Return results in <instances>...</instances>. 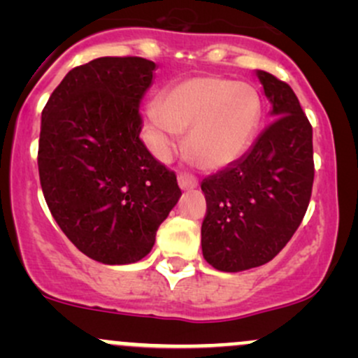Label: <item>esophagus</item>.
Listing matches in <instances>:
<instances>
[{
  "label": "esophagus",
  "mask_w": 358,
  "mask_h": 358,
  "mask_svg": "<svg viewBox=\"0 0 358 358\" xmlns=\"http://www.w3.org/2000/svg\"><path fill=\"white\" fill-rule=\"evenodd\" d=\"M178 185L182 190H192V188H195L196 185H199V180L195 178V176L188 175V173H180L178 175Z\"/></svg>",
  "instance_id": "obj_1"
}]
</instances>
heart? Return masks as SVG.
<instances>
[{
    "mask_svg": "<svg viewBox=\"0 0 358 358\" xmlns=\"http://www.w3.org/2000/svg\"><path fill=\"white\" fill-rule=\"evenodd\" d=\"M261 97L252 85L220 76L185 79L146 109V133L159 158L173 151L182 131L185 150L203 170L231 165L252 141L261 119Z\"/></svg>",
    "mask_w": 358,
    "mask_h": 358,
    "instance_id": "1",
    "label": "heart"
}]
</instances>
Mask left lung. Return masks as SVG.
<instances>
[{
  "instance_id": "obj_1",
  "label": "left lung",
  "mask_w": 358,
  "mask_h": 358,
  "mask_svg": "<svg viewBox=\"0 0 358 358\" xmlns=\"http://www.w3.org/2000/svg\"><path fill=\"white\" fill-rule=\"evenodd\" d=\"M257 77L274 119L248 155L202 182V252L225 273L276 257L301 224L313 188V129L296 94L273 73Z\"/></svg>"
}]
</instances>
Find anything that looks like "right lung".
I'll list each match as a JSON object with an SVG mask.
<instances>
[{"label": "right lung", "instance_id": "add662e5", "mask_svg": "<svg viewBox=\"0 0 358 358\" xmlns=\"http://www.w3.org/2000/svg\"><path fill=\"white\" fill-rule=\"evenodd\" d=\"M155 67L141 57L90 60L64 77L42 113L45 202L69 241L102 264L141 261L182 195L175 171L139 138Z\"/></svg>", "mask_w": 358, "mask_h": 358}]
</instances>
